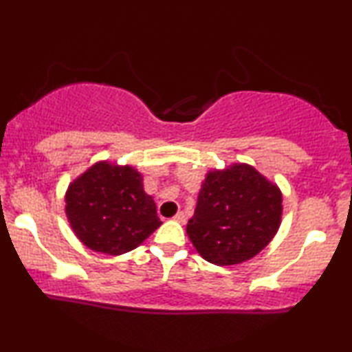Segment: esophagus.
I'll return each mask as SVG.
<instances>
[{
  "mask_svg": "<svg viewBox=\"0 0 352 352\" xmlns=\"http://www.w3.org/2000/svg\"><path fill=\"white\" fill-rule=\"evenodd\" d=\"M175 221H177V223H181V224H184L186 223V214L182 213V211H179V213H177L175 218H173Z\"/></svg>",
  "mask_w": 352,
  "mask_h": 352,
  "instance_id": "obj_1",
  "label": "esophagus"
}]
</instances>
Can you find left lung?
Listing matches in <instances>:
<instances>
[{"instance_id":"8db88e82","label":"left lung","mask_w":352,"mask_h":352,"mask_svg":"<svg viewBox=\"0 0 352 352\" xmlns=\"http://www.w3.org/2000/svg\"><path fill=\"white\" fill-rule=\"evenodd\" d=\"M280 216L278 187L240 163L208 173L187 235L206 261L230 266L256 256L276 235Z\"/></svg>"}]
</instances>
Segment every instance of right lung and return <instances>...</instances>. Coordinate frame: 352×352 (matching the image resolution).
Wrapping results in <instances>:
<instances>
[{
	"label": "right lung",
	"instance_id": "1",
	"mask_svg": "<svg viewBox=\"0 0 352 352\" xmlns=\"http://www.w3.org/2000/svg\"><path fill=\"white\" fill-rule=\"evenodd\" d=\"M65 204L76 237L100 253L131 252L162 224L142 176L131 166L96 163L72 182Z\"/></svg>",
	"mask_w": 352,
	"mask_h": 352
}]
</instances>
